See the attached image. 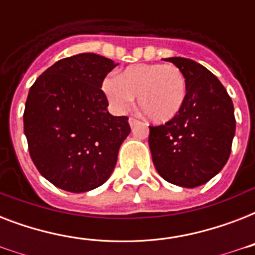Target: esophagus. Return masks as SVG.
<instances>
[{"mask_svg": "<svg viewBox=\"0 0 255 255\" xmlns=\"http://www.w3.org/2000/svg\"><path fill=\"white\" fill-rule=\"evenodd\" d=\"M128 123H129L131 127H135L136 124H139V120L135 119V118H129V119H128Z\"/></svg>", "mask_w": 255, "mask_h": 255, "instance_id": "1", "label": "esophagus"}]
</instances>
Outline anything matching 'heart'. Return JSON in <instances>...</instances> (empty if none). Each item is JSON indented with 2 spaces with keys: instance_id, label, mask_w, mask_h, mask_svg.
<instances>
[{
  "instance_id": "obj_1",
  "label": "heart",
  "mask_w": 255,
  "mask_h": 255,
  "mask_svg": "<svg viewBox=\"0 0 255 255\" xmlns=\"http://www.w3.org/2000/svg\"><path fill=\"white\" fill-rule=\"evenodd\" d=\"M102 90L116 112H127L139 96V107L155 123L169 122L180 114L188 94L182 70L172 63L129 66L119 78L106 77Z\"/></svg>"
}]
</instances>
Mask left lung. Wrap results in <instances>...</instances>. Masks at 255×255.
Wrapping results in <instances>:
<instances>
[{
    "instance_id": "8db88e82",
    "label": "left lung",
    "mask_w": 255,
    "mask_h": 255,
    "mask_svg": "<svg viewBox=\"0 0 255 255\" xmlns=\"http://www.w3.org/2000/svg\"><path fill=\"white\" fill-rule=\"evenodd\" d=\"M165 61L182 70L188 83L184 107L160 126H149L148 143L156 170L170 184L194 188L214 177L232 151L236 118L221 82L188 58Z\"/></svg>"
}]
</instances>
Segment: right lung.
<instances>
[{
    "mask_svg": "<svg viewBox=\"0 0 255 255\" xmlns=\"http://www.w3.org/2000/svg\"><path fill=\"white\" fill-rule=\"evenodd\" d=\"M118 65L98 54H78L54 63L30 87L23 112L30 157L61 189H95L115 168L131 127L127 116L107 111L102 83Z\"/></svg>",
    "mask_w": 255,
    "mask_h": 255,
    "instance_id": "add662e5",
    "label": "right lung"
}]
</instances>
